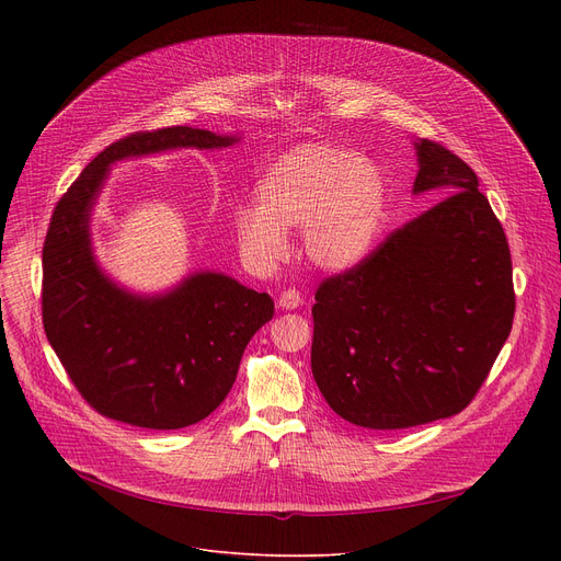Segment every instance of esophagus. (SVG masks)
I'll return each mask as SVG.
<instances>
[{"label":"esophagus","instance_id":"esophagus-1","mask_svg":"<svg viewBox=\"0 0 561 561\" xmlns=\"http://www.w3.org/2000/svg\"><path fill=\"white\" fill-rule=\"evenodd\" d=\"M302 305V293L296 288H288L279 296V307L282 309H298Z\"/></svg>","mask_w":561,"mask_h":561}]
</instances>
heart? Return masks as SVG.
Masks as SVG:
<instances>
[{
  "label": "heart",
  "mask_w": 561,
  "mask_h": 561,
  "mask_svg": "<svg viewBox=\"0 0 561 561\" xmlns=\"http://www.w3.org/2000/svg\"><path fill=\"white\" fill-rule=\"evenodd\" d=\"M259 204L233 211L236 241L259 271L288 252L300 229L302 256L322 273H347L370 254L385 218L387 182L366 157L336 145H302L277 159L256 186Z\"/></svg>",
  "instance_id": "heart-1"
}]
</instances>
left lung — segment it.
Here are the masks:
<instances>
[{
  "label": "left lung",
  "mask_w": 561,
  "mask_h": 561,
  "mask_svg": "<svg viewBox=\"0 0 561 561\" xmlns=\"http://www.w3.org/2000/svg\"><path fill=\"white\" fill-rule=\"evenodd\" d=\"M414 195L440 199L316 290L311 370L341 419L404 430L459 414L514 322L512 254L478 174L421 138Z\"/></svg>",
  "instance_id": "left-lung-1"
}]
</instances>
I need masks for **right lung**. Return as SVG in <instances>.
<instances>
[{"mask_svg":"<svg viewBox=\"0 0 561 561\" xmlns=\"http://www.w3.org/2000/svg\"><path fill=\"white\" fill-rule=\"evenodd\" d=\"M236 140L193 127L131 134L88 163L56 204L43 248V325L77 391L106 419L145 430L204 421L275 313L268 293L222 273L136 296L100 268L91 245V214L115 161L180 147L222 150Z\"/></svg>","mask_w":561,"mask_h":561,"instance_id":"add662e5","label":"right lung"}]
</instances>
